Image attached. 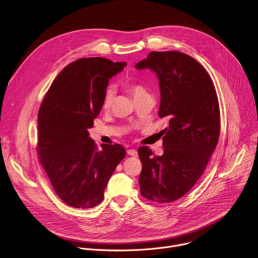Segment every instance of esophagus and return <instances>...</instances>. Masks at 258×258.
<instances>
[{
  "instance_id": "esophagus-1",
  "label": "esophagus",
  "mask_w": 258,
  "mask_h": 258,
  "mask_svg": "<svg viewBox=\"0 0 258 258\" xmlns=\"http://www.w3.org/2000/svg\"><path fill=\"white\" fill-rule=\"evenodd\" d=\"M127 154L130 156H134V157H137L138 156V152L135 150V149H128L127 150Z\"/></svg>"
}]
</instances>
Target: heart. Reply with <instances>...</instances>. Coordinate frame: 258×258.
<instances>
[{
  "instance_id": "heart-1",
  "label": "heart",
  "mask_w": 258,
  "mask_h": 258,
  "mask_svg": "<svg viewBox=\"0 0 258 258\" xmlns=\"http://www.w3.org/2000/svg\"><path fill=\"white\" fill-rule=\"evenodd\" d=\"M125 89L134 96V98H137L143 94H146L147 91L144 88V86L141 85L140 83L135 82L132 79H127L123 83ZM114 100V91L111 88H107L104 91L103 97H102V107L104 109H109L112 106Z\"/></svg>"
}]
</instances>
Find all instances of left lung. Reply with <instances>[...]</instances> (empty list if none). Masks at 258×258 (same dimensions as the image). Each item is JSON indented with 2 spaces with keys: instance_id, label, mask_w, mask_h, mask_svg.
Returning a JSON list of instances; mask_svg holds the SVG:
<instances>
[{
  "instance_id": "8db88e82",
  "label": "left lung",
  "mask_w": 258,
  "mask_h": 258,
  "mask_svg": "<svg viewBox=\"0 0 258 258\" xmlns=\"http://www.w3.org/2000/svg\"><path fill=\"white\" fill-rule=\"evenodd\" d=\"M157 74L161 92L159 116L169 125L162 131L164 153L138 150L143 168L141 195L168 204L182 198L198 182L220 137V107L215 85L205 68L188 54L152 51L136 64Z\"/></svg>"
}]
</instances>
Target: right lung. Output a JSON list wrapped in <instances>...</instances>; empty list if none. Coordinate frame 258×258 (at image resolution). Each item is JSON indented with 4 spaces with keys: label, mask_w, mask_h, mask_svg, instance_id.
<instances>
[{
    "label": "right lung",
    "mask_w": 258,
    "mask_h": 258,
    "mask_svg": "<svg viewBox=\"0 0 258 258\" xmlns=\"http://www.w3.org/2000/svg\"><path fill=\"white\" fill-rule=\"evenodd\" d=\"M125 66L104 57L79 58L60 71L40 105L39 162L56 195L73 208L100 204L110 176L125 157L118 144L98 150L88 133L102 108L109 79Z\"/></svg>",
    "instance_id": "add662e5"
}]
</instances>
